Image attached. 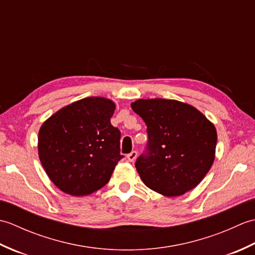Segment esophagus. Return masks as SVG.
Instances as JSON below:
<instances>
[{
    "mask_svg": "<svg viewBox=\"0 0 255 255\" xmlns=\"http://www.w3.org/2000/svg\"><path fill=\"white\" fill-rule=\"evenodd\" d=\"M137 151H132V152H130L129 153L128 155H127V159H128V161H130V162H133L134 160H136V158H137Z\"/></svg>",
    "mask_w": 255,
    "mask_h": 255,
    "instance_id": "esophagus-1",
    "label": "esophagus"
}]
</instances>
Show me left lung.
I'll list each match as a JSON object with an SVG mask.
<instances>
[{"instance_id": "obj_1", "label": "left lung", "mask_w": 255, "mask_h": 255, "mask_svg": "<svg viewBox=\"0 0 255 255\" xmlns=\"http://www.w3.org/2000/svg\"><path fill=\"white\" fill-rule=\"evenodd\" d=\"M147 125V154L136 169L152 191L181 196L196 187L214 163L217 131L197 108L175 100L140 99L131 103Z\"/></svg>"}]
</instances>
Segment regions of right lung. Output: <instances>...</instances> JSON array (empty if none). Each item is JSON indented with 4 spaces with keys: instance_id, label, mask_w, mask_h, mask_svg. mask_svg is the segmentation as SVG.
Listing matches in <instances>:
<instances>
[{
    "instance_id": "1",
    "label": "right lung",
    "mask_w": 255,
    "mask_h": 255,
    "mask_svg": "<svg viewBox=\"0 0 255 255\" xmlns=\"http://www.w3.org/2000/svg\"><path fill=\"white\" fill-rule=\"evenodd\" d=\"M115 103L85 97L62 107L41 125L38 154L63 193L86 196L108 183L121 155V131L111 124Z\"/></svg>"
}]
</instances>
